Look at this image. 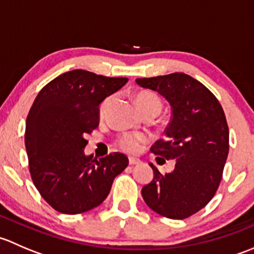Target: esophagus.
<instances>
[{"instance_id":"esophagus-1","label":"esophagus","mask_w":254,"mask_h":254,"mask_svg":"<svg viewBox=\"0 0 254 254\" xmlns=\"http://www.w3.org/2000/svg\"><path fill=\"white\" fill-rule=\"evenodd\" d=\"M140 160L139 158H135V157H129V165L135 166V165H139Z\"/></svg>"}]
</instances>
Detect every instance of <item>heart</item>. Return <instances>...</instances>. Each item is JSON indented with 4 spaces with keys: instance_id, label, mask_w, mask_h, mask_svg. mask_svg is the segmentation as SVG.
Segmentation results:
<instances>
[{
    "instance_id": "b5f03b06",
    "label": "heart",
    "mask_w": 254,
    "mask_h": 254,
    "mask_svg": "<svg viewBox=\"0 0 254 254\" xmlns=\"http://www.w3.org/2000/svg\"><path fill=\"white\" fill-rule=\"evenodd\" d=\"M109 103H111V98L109 97L101 103L99 113L102 115L104 114L106 109L108 108ZM135 103H136L137 109H139L141 114L155 113L157 115L161 112V109H162V102H161L160 97L150 91L137 92L136 96H135ZM143 141H146V137L141 134H123L118 139L117 143L120 148L127 151V152H135L139 148L140 143Z\"/></svg>"
}]
</instances>
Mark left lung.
<instances>
[{"label": "left lung", "mask_w": 254, "mask_h": 254, "mask_svg": "<svg viewBox=\"0 0 254 254\" xmlns=\"http://www.w3.org/2000/svg\"><path fill=\"white\" fill-rule=\"evenodd\" d=\"M142 88L165 97L172 109L166 139L151 147L162 162L175 160V170L162 175L152 163L153 179L141 194L150 209L168 219H187L212 199L229 155V127L216 97L195 78L175 72L137 78Z\"/></svg>", "instance_id": "8db88e82"}]
</instances>
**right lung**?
<instances>
[{
    "label": "right lung",
    "instance_id": "right-lung-1",
    "mask_svg": "<svg viewBox=\"0 0 254 254\" xmlns=\"http://www.w3.org/2000/svg\"><path fill=\"white\" fill-rule=\"evenodd\" d=\"M127 82L72 70L38 93L28 113L24 142L33 183L56 211L73 215L98 206L129 165L120 152L99 161L83 152L86 135L98 127L99 104Z\"/></svg>",
    "mask_w": 254,
    "mask_h": 254
}]
</instances>
